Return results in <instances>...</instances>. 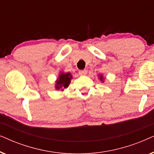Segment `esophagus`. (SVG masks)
I'll list each match as a JSON object with an SVG mask.
<instances>
[{"label": "esophagus", "instance_id": "obj_1", "mask_svg": "<svg viewBox=\"0 0 154 154\" xmlns=\"http://www.w3.org/2000/svg\"><path fill=\"white\" fill-rule=\"evenodd\" d=\"M87 73H88V71H87V70H86V69H84V70H80L79 71V73L81 75H86V74H87Z\"/></svg>", "mask_w": 154, "mask_h": 154}]
</instances>
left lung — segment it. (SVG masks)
<instances>
[{
  "label": "left lung",
  "mask_w": 154,
  "mask_h": 154,
  "mask_svg": "<svg viewBox=\"0 0 154 154\" xmlns=\"http://www.w3.org/2000/svg\"><path fill=\"white\" fill-rule=\"evenodd\" d=\"M100 79L101 80V81H104V78H103L102 75H100Z\"/></svg>",
  "instance_id": "left-lung-1"
}]
</instances>
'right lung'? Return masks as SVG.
Segmentation results:
<instances>
[{"label":"right lung","mask_w":154,"mask_h":154,"mask_svg":"<svg viewBox=\"0 0 154 154\" xmlns=\"http://www.w3.org/2000/svg\"><path fill=\"white\" fill-rule=\"evenodd\" d=\"M71 79H72V75L71 73H61L56 81V90H64V88H68Z\"/></svg>","instance_id":"right-lung-1"}]
</instances>
